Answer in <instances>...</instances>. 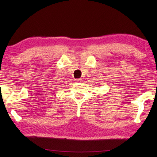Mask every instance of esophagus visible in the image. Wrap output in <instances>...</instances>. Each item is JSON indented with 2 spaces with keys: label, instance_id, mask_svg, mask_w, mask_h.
<instances>
[{
  "label": "esophagus",
  "instance_id": "1",
  "mask_svg": "<svg viewBox=\"0 0 157 157\" xmlns=\"http://www.w3.org/2000/svg\"><path fill=\"white\" fill-rule=\"evenodd\" d=\"M80 80H81L80 79H75V82H80Z\"/></svg>",
  "mask_w": 157,
  "mask_h": 157
}]
</instances>
